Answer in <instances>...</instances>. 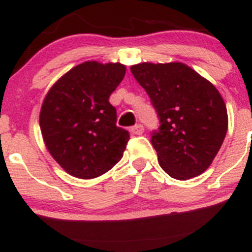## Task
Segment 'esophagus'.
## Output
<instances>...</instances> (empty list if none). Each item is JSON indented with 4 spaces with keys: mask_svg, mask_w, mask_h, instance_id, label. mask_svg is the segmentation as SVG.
I'll return each instance as SVG.
<instances>
[{
    "mask_svg": "<svg viewBox=\"0 0 252 252\" xmlns=\"http://www.w3.org/2000/svg\"><path fill=\"white\" fill-rule=\"evenodd\" d=\"M129 132H131L132 134H142L144 132V127L138 124V125L131 127V128H129Z\"/></svg>",
    "mask_w": 252,
    "mask_h": 252,
    "instance_id": "34e87169",
    "label": "esophagus"
}]
</instances>
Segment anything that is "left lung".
Returning a JSON list of instances; mask_svg holds the SVG:
<instances>
[{"label": "left lung", "mask_w": 252, "mask_h": 252, "mask_svg": "<svg viewBox=\"0 0 252 252\" xmlns=\"http://www.w3.org/2000/svg\"><path fill=\"white\" fill-rule=\"evenodd\" d=\"M131 71L160 119L152 144L162 170L180 181L201 175L228 128L227 108L217 88L180 62L139 63Z\"/></svg>", "instance_id": "8db88e82"}]
</instances>
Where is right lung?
I'll return each instance as SVG.
<instances>
[{"instance_id":"obj_1","label":"right lung","mask_w":252,"mask_h":252,"mask_svg":"<svg viewBox=\"0 0 252 252\" xmlns=\"http://www.w3.org/2000/svg\"><path fill=\"white\" fill-rule=\"evenodd\" d=\"M120 63L91 61L64 74L48 91L40 127L49 154L81 180L108 172L123 158L129 134L116 126L109 97L125 76Z\"/></svg>"}]
</instances>
